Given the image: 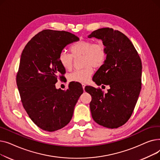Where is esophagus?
<instances>
[{
    "instance_id": "1",
    "label": "esophagus",
    "mask_w": 160,
    "mask_h": 160,
    "mask_svg": "<svg viewBox=\"0 0 160 160\" xmlns=\"http://www.w3.org/2000/svg\"><path fill=\"white\" fill-rule=\"evenodd\" d=\"M82 88H83V89L84 90V89H85V87H86V84H85V83H82Z\"/></svg>"
}]
</instances>
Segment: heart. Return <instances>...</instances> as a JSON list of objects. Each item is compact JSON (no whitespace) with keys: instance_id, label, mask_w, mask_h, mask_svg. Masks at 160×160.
<instances>
[{"instance_id":"heart-1","label":"heart","mask_w":160,"mask_h":160,"mask_svg":"<svg viewBox=\"0 0 160 160\" xmlns=\"http://www.w3.org/2000/svg\"><path fill=\"white\" fill-rule=\"evenodd\" d=\"M71 54L65 50L59 54L58 60L63 68L69 71L72 69L74 58L82 56L83 65L85 67L80 70H76L69 75L71 82L86 83L93 73V67L98 68L105 62L107 56L106 46L102 42L93 43L92 41L80 40L74 43L70 48Z\"/></svg>"}]
</instances>
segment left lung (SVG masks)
Here are the masks:
<instances>
[{"label":"left lung","instance_id":"1","mask_svg":"<svg viewBox=\"0 0 160 160\" xmlns=\"http://www.w3.org/2000/svg\"><path fill=\"white\" fill-rule=\"evenodd\" d=\"M91 38L101 39L107 50L106 61L95 72L94 82L110 86L104 94L87 86L86 91L92 97L91 115L102 127L117 128L128 121L137 103L141 89V61L131 41L118 30L100 28L88 36ZM89 88L94 91L93 95Z\"/></svg>","mask_w":160,"mask_h":160}]
</instances>
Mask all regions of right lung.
<instances>
[{
    "mask_svg": "<svg viewBox=\"0 0 160 160\" xmlns=\"http://www.w3.org/2000/svg\"><path fill=\"white\" fill-rule=\"evenodd\" d=\"M78 41L77 36L68 32L44 30L22 50L17 85L24 110L43 130L54 132L65 127L83 93V89H74V82L66 91L55 86L62 78L60 74L65 72L59 62V54L67 45Z\"/></svg>",
    "mask_w": 160,
    "mask_h": 160,
    "instance_id": "obj_1",
    "label": "right lung"
}]
</instances>
